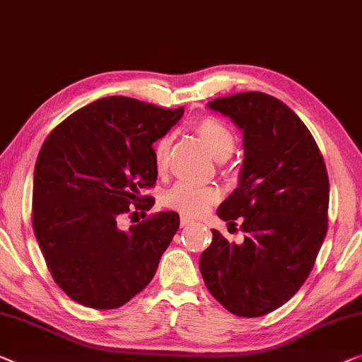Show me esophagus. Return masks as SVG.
Masks as SVG:
<instances>
[{"instance_id": "1", "label": "esophagus", "mask_w": 362, "mask_h": 362, "mask_svg": "<svg viewBox=\"0 0 362 362\" xmlns=\"http://www.w3.org/2000/svg\"><path fill=\"white\" fill-rule=\"evenodd\" d=\"M194 223V220L187 218V217H181V227H189V225Z\"/></svg>"}]
</instances>
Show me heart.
Listing matches in <instances>:
<instances>
[{
  "label": "heart",
  "mask_w": 362,
  "mask_h": 362,
  "mask_svg": "<svg viewBox=\"0 0 362 362\" xmlns=\"http://www.w3.org/2000/svg\"><path fill=\"white\" fill-rule=\"evenodd\" d=\"M194 130L199 135L211 155L217 160H227L233 153L235 137L227 125L216 117H202L194 124ZM173 137L166 134L155 144L153 156L155 165L160 171L168 163ZM218 201V191L216 187H196L186 182L173 186L163 194V204L173 211L180 212L185 217H199L207 212L214 202Z\"/></svg>",
  "instance_id": "b5f03b06"
}]
</instances>
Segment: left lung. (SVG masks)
Instances as JSON below:
<instances>
[{
  "label": "left lung",
  "instance_id": "left-lung-1",
  "mask_svg": "<svg viewBox=\"0 0 362 362\" xmlns=\"http://www.w3.org/2000/svg\"><path fill=\"white\" fill-rule=\"evenodd\" d=\"M207 106L243 134L238 186L217 216L228 225L242 220L246 237L228 243L212 230L199 268L228 312L261 317L284 305L310 274L328 228V173L310 130L279 99L248 91Z\"/></svg>",
  "mask_w": 362,
  "mask_h": 362
}]
</instances>
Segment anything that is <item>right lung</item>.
<instances>
[{
    "mask_svg": "<svg viewBox=\"0 0 362 362\" xmlns=\"http://www.w3.org/2000/svg\"><path fill=\"white\" fill-rule=\"evenodd\" d=\"M125 96L98 99L52 130L34 170L33 227L49 271L68 297L109 310L153 279L180 228L160 212L129 230L119 217L155 201L140 191L156 182L153 144L182 117ZM145 198L149 202L139 204Z\"/></svg>",
    "mask_w": 362,
    "mask_h": 362,
    "instance_id": "obj_1",
    "label": "right lung"
}]
</instances>
